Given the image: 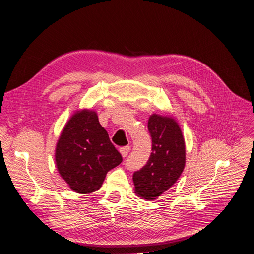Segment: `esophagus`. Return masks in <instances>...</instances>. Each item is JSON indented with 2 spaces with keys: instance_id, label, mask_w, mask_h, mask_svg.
<instances>
[{
  "instance_id": "1",
  "label": "esophagus",
  "mask_w": 254,
  "mask_h": 254,
  "mask_svg": "<svg viewBox=\"0 0 254 254\" xmlns=\"http://www.w3.org/2000/svg\"><path fill=\"white\" fill-rule=\"evenodd\" d=\"M129 151H130V147H129V146H124V147L120 148V152H121V155H122V157H123V158L127 157V155L129 153Z\"/></svg>"
}]
</instances>
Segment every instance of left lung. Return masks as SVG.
<instances>
[{"instance_id":"left-lung-1","label":"left lung","mask_w":254,"mask_h":254,"mask_svg":"<svg viewBox=\"0 0 254 254\" xmlns=\"http://www.w3.org/2000/svg\"><path fill=\"white\" fill-rule=\"evenodd\" d=\"M147 126L152 152L132 180L137 197L156 200L180 178L186 166V142L179 124L170 115L153 113Z\"/></svg>"}]
</instances>
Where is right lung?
<instances>
[{"instance_id":"add662e5","label":"right lung","mask_w":254,"mask_h":254,"mask_svg":"<svg viewBox=\"0 0 254 254\" xmlns=\"http://www.w3.org/2000/svg\"><path fill=\"white\" fill-rule=\"evenodd\" d=\"M97 113L76 111L66 122L55 149L57 171L72 190L91 194L101 189L106 175L122 162Z\"/></svg>"}]
</instances>
